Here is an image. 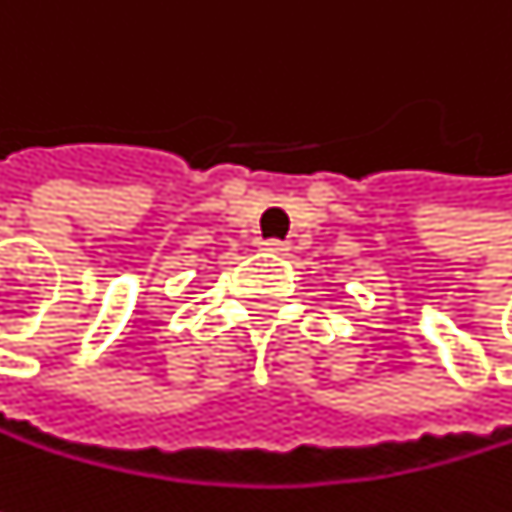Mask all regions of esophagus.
<instances>
[{
  "label": "esophagus",
  "mask_w": 512,
  "mask_h": 512,
  "mask_svg": "<svg viewBox=\"0 0 512 512\" xmlns=\"http://www.w3.org/2000/svg\"><path fill=\"white\" fill-rule=\"evenodd\" d=\"M260 249L263 252H272V255H287L290 252V243H284V240H260Z\"/></svg>",
  "instance_id": "esophagus-1"
}]
</instances>
